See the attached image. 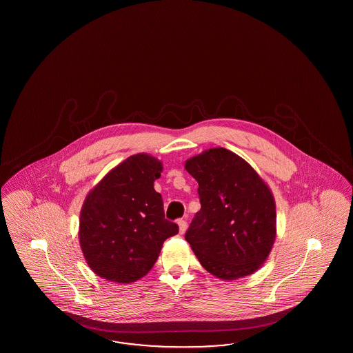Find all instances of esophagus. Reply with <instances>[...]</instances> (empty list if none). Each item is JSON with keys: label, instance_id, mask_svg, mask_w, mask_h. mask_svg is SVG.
I'll list each match as a JSON object with an SVG mask.
<instances>
[{"label": "esophagus", "instance_id": "obj_1", "mask_svg": "<svg viewBox=\"0 0 353 353\" xmlns=\"http://www.w3.org/2000/svg\"><path fill=\"white\" fill-rule=\"evenodd\" d=\"M177 224H179V232H180V234H183V233L186 232V228H188V223H186V220L180 219V220L177 221Z\"/></svg>", "mask_w": 353, "mask_h": 353}]
</instances>
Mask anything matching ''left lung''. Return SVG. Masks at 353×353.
Wrapping results in <instances>:
<instances>
[{"mask_svg": "<svg viewBox=\"0 0 353 353\" xmlns=\"http://www.w3.org/2000/svg\"><path fill=\"white\" fill-rule=\"evenodd\" d=\"M185 168L198 181L202 205L185 239L202 267L226 281L255 273L276 239V203L267 183L224 148L205 150Z\"/></svg>", "mask_w": 353, "mask_h": 353, "instance_id": "left-lung-1", "label": "left lung"}]
</instances>
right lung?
I'll return each mask as SVG.
<instances>
[{"instance_id": "add662e5", "label": "right lung", "mask_w": 353, "mask_h": 353, "mask_svg": "<svg viewBox=\"0 0 353 353\" xmlns=\"http://www.w3.org/2000/svg\"><path fill=\"white\" fill-rule=\"evenodd\" d=\"M163 164L148 154L120 163L86 195L79 241L89 268L99 277L130 283L146 276L167 238L179 226L164 217L154 189Z\"/></svg>"}]
</instances>
